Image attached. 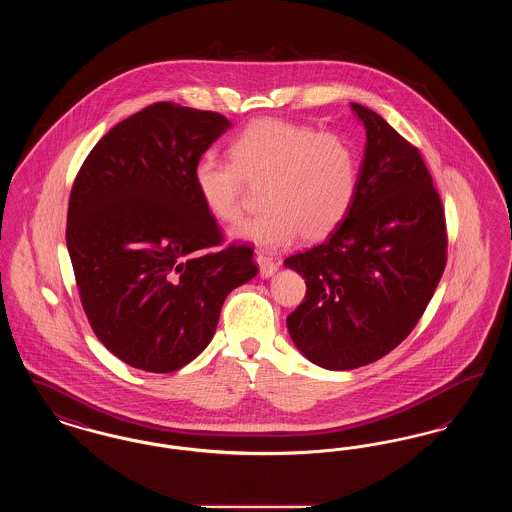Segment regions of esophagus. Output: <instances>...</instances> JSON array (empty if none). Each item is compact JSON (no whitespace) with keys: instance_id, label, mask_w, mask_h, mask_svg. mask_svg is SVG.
<instances>
[{"instance_id":"34e87169","label":"esophagus","mask_w":512,"mask_h":512,"mask_svg":"<svg viewBox=\"0 0 512 512\" xmlns=\"http://www.w3.org/2000/svg\"><path fill=\"white\" fill-rule=\"evenodd\" d=\"M255 261H257V265H259V270H261V276H263V278L272 276V274L276 272V268H278V263H276L270 255H267V253H261V251H257Z\"/></svg>"}]
</instances>
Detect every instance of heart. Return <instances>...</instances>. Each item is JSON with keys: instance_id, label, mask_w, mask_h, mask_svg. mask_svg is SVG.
<instances>
[{"instance_id": "obj_1", "label": "heart", "mask_w": 512, "mask_h": 512, "mask_svg": "<svg viewBox=\"0 0 512 512\" xmlns=\"http://www.w3.org/2000/svg\"><path fill=\"white\" fill-rule=\"evenodd\" d=\"M230 159L203 155L194 186L207 213L236 222L244 211V180L263 184L265 209L244 220L234 236L255 244H288L332 236L347 219L359 184L353 146L334 132L284 119H257L230 144Z\"/></svg>"}]
</instances>
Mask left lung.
<instances>
[{"instance_id":"1","label":"left lung","mask_w":512,"mask_h":512,"mask_svg":"<svg viewBox=\"0 0 512 512\" xmlns=\"http://www.w3.org/2000/svg\"><path fill=\"white\" fill-rule=\"evenodd\" d=\"M366 128L353 207L326 242L284 261L307 293L288 322L315 365H370L413 332L447 263L441 197L420 151L378 113L351 103Z\"/></svg>"}]
</instances>
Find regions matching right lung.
Returning <instances> with one entry per match:
<instances>
[{"label": "right lung", "mask_w": 512, "mask_h": 512, "mask_svg": "<svg viewBox=\"0 0 512 512\" xmlns=\"http://www.w3.org/2000/svg\"><path fill=\"white\" fill-rule=\"evenodd\" d=\"M230 121L159 101L113 126L74 178L67 247L82 309L126 365L174 372L209 345L226 295L257 274L194 186Z\"/></svg>", "instance_id": "right-lung-1"}]
</instances>
